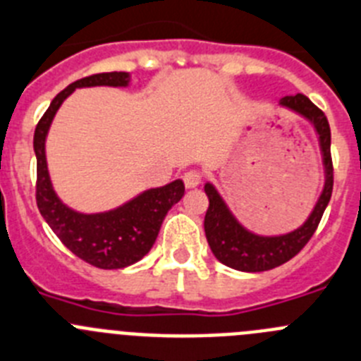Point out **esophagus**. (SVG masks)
I'll use <instances>...</instances> for the list:
<instances>
[{"label": "esophagus", "instance_id": "1", "mask_svg": "<svg viewBox=\"0 0 361 361\" xmlns=\"http://www.w3.org/2000/svg\"><path fill=\"white\" fill-rule=\"evenodd\" d=\"M183 181H185V187L187 188H194L201 183V173L197 171H187L183 174Z\"/></svg>", "mask_w": 361, "mask_h": 361}]
</instances>
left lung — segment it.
<instances>
[{
	"label": "left lung",
	"instance_id": "obj_1",
	"mask_svg": "<svg viewBox=\"0 0 361 361\" xmlns=\"http://www.w3.org/2000/svg\"><path fill=\"white\" fill-rule=\"evenodd\" d=\"M279 106L304 116L313 124L318 135V144L322 152L324 181L322 194L314 203L310 217L298 228L281 235H259L237 221L228 204L217 192L212 183H204V192L209 196V210L204 214V235L210 250L219 262L239 271H266L284 264L293 259L307 245L318 223L322 219L324 210L333 194V160H331V129L324 111L314 106L306 95L297 93L281 99Z\"/></svg>",
	"mask_w": 361,
	"mask_h": 361
}]
</instances>
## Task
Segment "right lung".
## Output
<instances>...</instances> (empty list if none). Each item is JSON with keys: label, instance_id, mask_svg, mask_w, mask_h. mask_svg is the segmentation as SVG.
Segmentation results:
<instances>
[{"label": "right lung", "instance_id": "right-lung-1", "mask_svg": "<svg viewBox=\"0 0 361 361\" xmlns=\"http://www.w3.org/2000/svg\"><path fill=\"white\" fill-rule=\"evenodd\" d=\"M129 80L131 75L126 71H111L71 82L51 100L34 133V151L37 158L35 200L39 212L71 253L102 269H120L135 264L152 248L167 212L183 197V181L174 180L164 187L149 188L108 212H77L55 194L48 174L44 144L55 113L77 87H126L129 86Z\"/></svg>", "mask_w": 361, "mask_h": 361}]
</instances>
